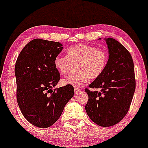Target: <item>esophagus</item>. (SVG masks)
Returning a JSON list of instances; mask_svg holds the SVG:
<instances>
[{"label":"esophagus","instance_id":"esophagus-1","mask_svg":"<svg viewBox=\"0 0 148 148\" xmlns=\"http://www.w3.org/2000/svg\"><path fill=\"white\" fill-rule=\"evenodd\" d=\"M74 89H75V94H77V93H78L79 91L81 90V89H79V88L76 87H75Z\"/></svg>","mask_w":148,"mask_h":148}]
</instances>
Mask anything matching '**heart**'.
<instances>
[{
  "mask_svg": "<svg viewBox=\"0 0 148 148\" xmlns=\"http://www.w3.org/2000/svg\"><path fill=\"white\" fill-rule=\"evenodd\" d=\"M108 61V54L104 49L85 44H77L67 49V56L57 55L54 65L63 75L71 71L72 64H77V73L70 75L63 79L64 84L79 87L89 80L96 79L105 71Z\"/></svg>",
  "mask_w": 148,
  "mask_h": 148,
  "instance_id": "obj_1",
  "label": "heart"
}]
</instances>
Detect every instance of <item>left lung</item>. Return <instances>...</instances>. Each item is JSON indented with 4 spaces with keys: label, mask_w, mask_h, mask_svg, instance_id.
Instances as JSON below:
<instances>
[{
    "label": "left lung",
    "mask_w": 148,
    "mask_h": 148,
    "mask_svg": "<svg viewBox=\"0 0 148 148\" xmlns=\"http://www.w3.org/2000/svg\"><path fill=\"white\" fill-rule=\"evenodd\" d=\"M101 39V38H100ZM109 59L105 71L84 89L89 99L86 112L94 123L103 127L117 124L127 114L136 89L132 55L121 43L106 38Z\"/></svg>",
    "instance_id": "8db88e82"
}]
</instances>
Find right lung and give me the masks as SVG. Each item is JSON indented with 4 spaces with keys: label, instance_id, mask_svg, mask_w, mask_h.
<instances>
[{
    "label": "right lung",
    "instance_id": "right-lung-1",
    "mask_svg": "<svg viewBox=\"0 0 148 148\" xmlns=\"http://www.w3.org/2000/svg\"><path fill=\"white\" fill-rule=\"evenodd\" d=\"M62 49L61 43L37 38L23 48L16 59L17 103L26 120L37 127L55 123L74 95L70 84L53 89L61 79L54 60Z\"/></svg>",
    "mask_w": 148,
    "mask_h": 148
}]
</instances>
